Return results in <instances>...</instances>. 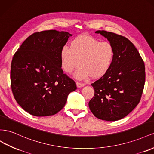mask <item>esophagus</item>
<instances>
[{"instance_id": "34e87169", "label": "esophagus", "mask_w": 154, "mask_h": 154, "mask_svg": "<svg viewBox=\"0 0 154 154\" xmlns=\"http://www.w3.org/2000/svg\"><path fill=\"white\" fill-rule=\"evenodd\" d=\"M76 85L77 88H82L85 86V84H83V83H81V82H77Z\"/></svg>"}]
</instances>
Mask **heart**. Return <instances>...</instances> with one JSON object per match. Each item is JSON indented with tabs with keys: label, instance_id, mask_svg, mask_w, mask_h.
<instances>
[{
	"label": "heart",
	"instance_id": "b5f03b06",
	"mask_svg": "<svg viewBox=\"0 0 154 154\" xmlns=\"http://www.w3.org/2000/svg\"><path fill=\"white\" fill-rule=\"evenodd\" d=\"M61 66L65 72L70 73L79 66L75 73L78 79L88 77L99 79L110 69L115 57V50L109 42H101L94 37L81 35L64 46L60 51Z\"/></svg>",
	"mask_w": 154,
	"mask_h": 154
}]
</instances>
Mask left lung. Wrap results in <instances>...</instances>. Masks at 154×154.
I'll return each instance as SVG.
<instances>
[{
    "label": "left lung",
    "instance_id": "obj_1",
    "mask_svg": "<svg viewBox=\"0 0 154 154\" xmlns=\"http://www.w3.org/2000/svg\"><path fill=\"white\" fill-rule=\"evenodd\" d=\"M95 33L113 45L115 57L108 73L91 85L95 94L89 108L100 119L118 121L139 104L145 82V67L137 48L128 38L104 30Z\"/></svg>",
    "mask_w": 154,
    "mask_h": 154
}]
</instances>
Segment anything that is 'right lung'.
I'll list each match as a JSON object with an SVG mask.
<instances>
[{
	"label": "right lung",
	"instance_id": "obj_1",
	"mask_svg": "<svg viewBox=\"0 0 154 154\" xmlns=\"http://www.w3.org/2000/svg\"><path fill=\"white\" fill-rule=\"evenodd\" d=\"M72 34L46 30L31 35L14 55L11 90L26 112L37 117L55 115L66 103L75 82L63 73L60 51Z\"/></svg>",
	"mask_w": 154,
	"mask_h": 154
}]
</instances>
